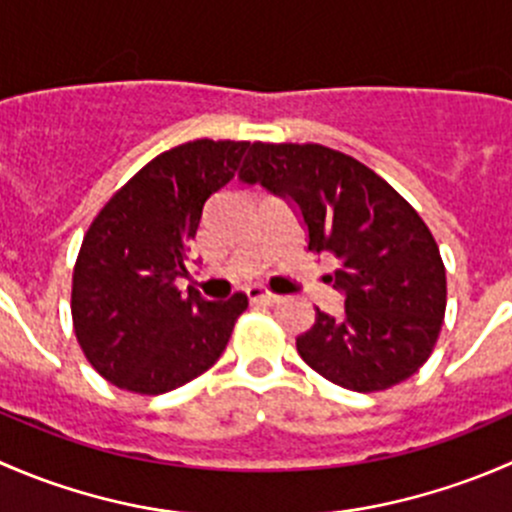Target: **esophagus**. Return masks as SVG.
<instances>
[{"instance_id":"esophagus-1","label":"esophagus","mask_w":512,"mask_h":512,"mask_svg":"<svg viewBox=\"0 0 512 512\" xmlns=\"http://www.w3.org/2000/svg\"><path fill=\"white\" fill-rule=\"evenodd\" d=\"M245 294L252 304H277L280 302V294H272V292H267L265 287H257V285L247 287Z\"/></svg>"}]
</instances>
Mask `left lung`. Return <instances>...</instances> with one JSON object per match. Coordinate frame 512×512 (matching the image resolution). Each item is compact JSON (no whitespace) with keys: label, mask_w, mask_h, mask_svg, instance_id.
Wrapping results in <instances>:
<instances>
[{"label":"left lung","mask_w":512,"mask_h":512,"mask_svg":"<svg viewBox=\"0 0 512 512\" xmlns=\"http://www.w3.org/2000/svg\"><path fill=\"white\" fill-rule=\"evenodd\" d=\"M237 178L287 200L307 250L337 260L327 280L344 312L317 309L299 356L359 394L416 374L446 314V270L421 215L374 170L319 143H252Z\"/></svg>","instance_id":"obj_1"}]
</instances>
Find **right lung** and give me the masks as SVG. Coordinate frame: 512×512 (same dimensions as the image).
<instances>
[{"label": "right lung", "instance_id": "1", "mask_svg": "<svg viewBox=\"0 0 512 512\" xmlns=\"http://www.w3.org/2000/svg\"><path fill=\"white\" fill-rule=\"evenodd\" d=\"M247 141H190L143 165L81 242L71 314L86 359L118 389L158 396L208 371L247 297L210 302L175 280L210 195L227 185Z\"/></svg>", "mask_w": 512, "mask_h": 512}]
</instances>
